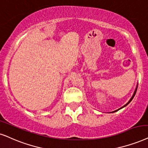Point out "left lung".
Masks as SVG:
<instances>
[{"label": "left lung", "mask_w": 148, "mask_h": 148, "mask_svg": "<svg viewBox=\"0 0 148 148\" xmlns=\"http://www.w3.org/2000/svg\"><path fill=\"white\" fill-rule=\"evenodd\" d=\"M137 87H138V84H137V87H136V88H135V92H134V93H133V96H132V97L130 98V99L129 100V101H128V102L126 103V105H124V106H122V107H120V109H117V110H116V111H114V112H112V113H114V112H118V110H120V109H122V108H124V107H126V105H128V104H129V103L131 102V101L132 100H133V99L134 98V97H135V94H136V92H137Z\"/></svg>", "instance_id": "1"}]
</instances>
